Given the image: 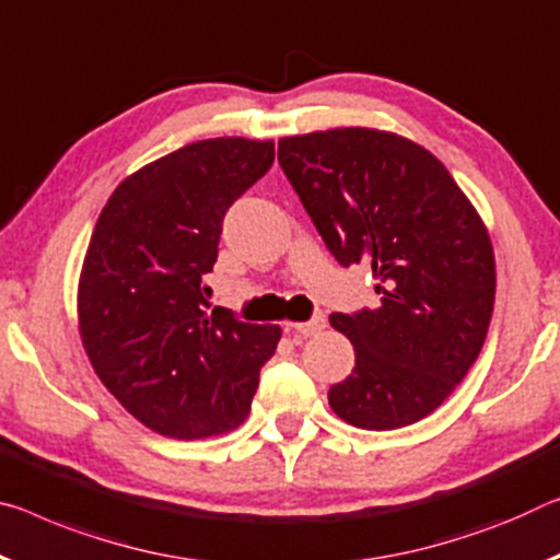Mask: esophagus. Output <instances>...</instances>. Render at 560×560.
Wrapping results in <instances>:
<instances>
[{"instance_id": "34e87169", "label": "esophagus", "mask_w": 560, "mask_h": 560, "mask_svg": "<svg viewBox=\"0 0 560 560\" xmlns=\"http://www.w3.org/2000/svg\"><path fill=\"white\" fill-rule=\"evenodd\" d=\"M324 326H326V318L324 316H314V318H308V322H304V324H287L289 331L304 336V339H308V336H316Z\"/></svg>"}]
</instances>
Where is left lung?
I'll return each mask as SVG.
<instances>
[{
  "mask_svg": "<svg viewBox=\"0 0 560 560\" xmlns=\"http://www.w3.org/2000/svg\"><path fill=\"white\" fill-rule=\"evenodd\" d=\"M279 164L334 259L378 279V308L328 318L357 351L328 404L369 431L421 421L464 381L491 324L495 261L481 217L436 156L388 131L287 137Z\"/></svg>",
  "mask_w": 560,
  "mask_h": 560,
  "instance_id": "8db88e82",
  "label": "left lung"
}]
</instances>
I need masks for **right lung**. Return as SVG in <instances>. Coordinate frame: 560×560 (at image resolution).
Returning a JSON list of instances; mask_svg holds the SVG:
<instances>
[{
  "instance_id": "1",
  "label": "right lung",
  "mask_w": 560,
  "mask_h": 560,
  "mask_svg": "<svg viewBox=\"0 0 560 560\" xmlns=\"http://www.w3.org/2000/svg\"><path fill=\"white\" fill-rule=\"evenodd\" d=\"M273 164V141H194L124 179L96 219L79 279V331L114 398L168 439L236 429L279 326L211 307L203 277L232 203Z\"/></svg>"
}]
</instances>
